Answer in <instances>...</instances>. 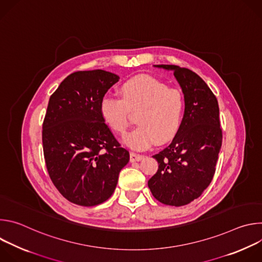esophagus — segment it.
<instances>
[{
	"instance_id": "1",
	"label": "esophagus",
	"mask_w": 262,
	"mask_h": 262,
	"mask_svg": "<svg viewBox=\"0 0 262 262\" xmlns=\"http://www.w3.org/2000/svg\"><path fill=\"white\" fill-rule=\"evenodd\" d=\"M130 162H140L141 160L144 159V156L142 155H138V154H135V152H130Z\"/></svg>"
}]
</instances>
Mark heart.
<instances>
[{
  "label": "heart",
  "mask_w": 262,
  "mask_h": 262,
  "mask_svg": "<svg viewBox=\"0 0 262 262\" xmlns=\"http://www.w3.org/2000/svg\"><path fill=\"white\" fill-rule=\"evenodd\" d=\"M120 97L106 95L100 102V115L117 134H124L130 122L129 112H138V126L123 137L134 149H145L154 143L164 144L179 130L184 114L182 94L150 76H138L120 87Z\"/></svg>",
  "instance_id": "heart-1"
}]
</instances>
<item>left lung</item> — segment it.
I'll return each instance as SVG.
<instances>
[{
    "instance_id": "left-lung-1",
    "label": "left lung",
    "mask_w": 262,
    "mask_h": 262,
    "mask_svg": "<svg viewBox=\"0 0 262 262\" xmlns=\"http://www.w3.org/2000/svg\"><path fill=\"white\" fill-rule=\"evenodd\" d=\"M155 67L174 72L184 97V114L171 144L154 156L159 169L148 188L160 202L182 206L200 197L213 177L222 146L219 104L194 71L177 65Z\"/></svg>"
}]
</instances>
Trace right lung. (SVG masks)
<instances>
[{
	"mask_svg": "<svg viewBox=\"0 0 262 262\" xmlns=\"http://www.w3.org/2000/svg\"><path fill=\"white\" fill-rule=\"evenodd\" d=\"M119 81L96 69L73 72L50 97L42 144L50 177L68 201L94 206L114 193L129 154L100 115L106 91Z\"/></svg>",
	"mask_w": 262,
	"mask_h": 262,
	"instance_id": "right-lung-1",
	"label": "right lung"
}]
</instances>
